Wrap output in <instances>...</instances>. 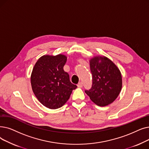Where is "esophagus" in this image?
I'll return each instance as SVG.
<instances>
[{
    "mask_svg": "<svg viewBox=\"0 0 149 149\" xmlns=\"http://www.w3.org/2000/svg\"><path fill=\"white\" fill-rule=\"evenodd\" d=\"M77 86H78V87H79V88L83 87V83L82 82H79L78 83V85H77Z\"/></svg>",
    "mask_w": 149,
    "mask_h": 149,
    "instance_id": "obj_1",
    "label": "esophagus"
}]
</instances>
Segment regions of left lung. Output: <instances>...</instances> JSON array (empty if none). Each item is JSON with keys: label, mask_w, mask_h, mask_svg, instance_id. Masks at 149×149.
Returning <instances> with one entry per match:
<instances>
[{"label": "left lung", "mask_w": 149, "mask_h": 149, "mask_svg": "<svg viewBox=\"0 0 149 149\" xmlns=\"http://www.w3.org/2000/svg\"><path fill=\"white\" fill-rule=\"evenodd\" d=\"M92 87L86 94L97 105L105 107L113 102L122 89V75L116 64L106 56H97L89 61Z\"/></svg>", "instance_id": "left-lung-1"}]
</instances>
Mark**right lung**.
<instances>
[{
	"mask_svg": "<svg viewBox=\"0 0 149 149\" xmlns=\"http://www.w3.org/2000/svg\"><path fill=\"white\" fill-rule=\"evenodd\" d=\"M66 61L67 57L62 54L44 55L32 70V90L38 100L48 108L63 106L77 87L70 81L69 74L63 69Z\"/></svg>",
	"mask_w": 149,
	"mask_h": 149,
	"instance_id": "obj_1",
	"label": "right lung"
}]
</instances>
